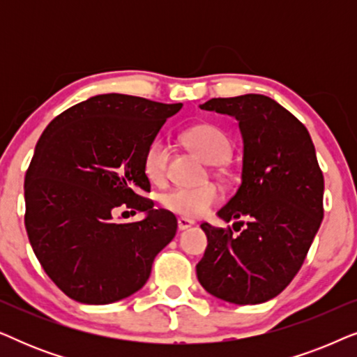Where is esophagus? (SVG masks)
<instances>
[{
    "mask_svg": "<svg viewBox=\"0 0 357 357\" xmlns=\"http://www.w3.org/2000/svg\"><path fill=\"white\" fill-rule=\"evenodd\" d=\"M192 226H195V221H192V219L178 218V229H180V231H187V229H190Z\"/></svg>",
    "mask_w": 357,
    "mask_h": 357,
    "instance_id": "1",
    "label": "esophagus"
}]
</instances>
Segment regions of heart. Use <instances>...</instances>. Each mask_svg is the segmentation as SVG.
<instances>
[{
	"label": "heart",
	"instance_id": "heart-1",
	"mask_svg": "<svg viewBox=\"0 0 357 357\" xmlns=\"http://www.w3.org/2000/svg\"><path fill=\"white\" fill-rule=\"evenodd\" d=\"M183 139L195 153L209 164H221L229 158L232 149L231 138L226 131L213 123H199L185 130ZM169 144L164 138H154L143 155V169L151 182H162L167 175ZM221 188L216 183H204L199 187H177L162 195V204L169 211L185 218H199L206 214L219 199Z\"/></svg>",
	"mask_w": 357,
	"mask_h": 357
}]
</instances>
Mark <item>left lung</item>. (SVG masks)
<instances>
[{
  "instance_id": "left-lung-1",
  "label": "left lung",
  "mask_w": 357,
  "mask_h": 357,
  "mask_svg": "<svg viewBox=\"0 0 357 357\" xmlns=\"http://www.w3.org/2000/svg\"><path fill=\"white\" fill-rule=\"evenodd\" d=\"M199 109L238 121L242 182L218 216L248 221L238 236L202 224L208 247L198 281L231 304H261L284 291L305 260L324 219V174L309 131L270 97L211 99Z\"/></svg>"
}]
</instances>
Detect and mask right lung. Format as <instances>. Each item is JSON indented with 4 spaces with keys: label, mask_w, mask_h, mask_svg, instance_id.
<instances>
[{
    "label": "right lung",
    "mask_w": 357,
    "mask_h": 357,
    "mask_svg": "<svg viewBox=\"0 0 357 357\" xmlns=\"http://www.w3.org/2000/svg\"><path fill=\"white\" fill-rule=\"evenodd\" d=\"M182 104L94 96L53 119L24 182L29 242L48 278L82 304H112L146 284L177 218L154 209L143 169L148 144ZM119 208L146 213L114 221Z\"/></svg>",
    "instance_id": "obj_1"
}]
</instances>
